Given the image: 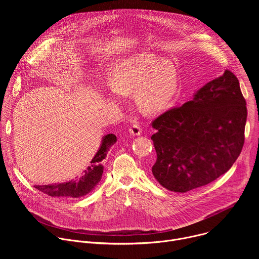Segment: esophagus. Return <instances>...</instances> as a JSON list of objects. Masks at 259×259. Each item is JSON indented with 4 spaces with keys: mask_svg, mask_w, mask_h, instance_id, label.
Instances as JSON below:
<instances>
[{
    "mask_svg": "<svg viewBox=\"0 0 259 259\" xmlns=\"http://www.w3.org/2000/svg\"><path fill=\"white\" fill-rule=\"evenodd\" d=\"M129 132H130V134H132L133 136H139V135H141V133H142L141 128H140V126H139L138 124H133L132 127L129 128Z\"/></svg>",
    "mask_w": 259,
    "mask_h": 259,
    "instance_id": "obj_1",
    "label": "esophagus"
}]
</instances>
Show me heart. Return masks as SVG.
<instances>
[{"label": "heart", "instance_id": "b5f03b06", "mask_svg": "<svg viewBox=\"0 0 259 259\" xmlns=\"http://www.w3.org/2000/svg\"><path fill=\"white\" fill-rule=\"evenodd\" d=\"M107 85L110 91L105 99L118 101L134 92L135 103L146 114H158L166 109L178 87L174 64L153 54H138L119 62L110 72Z\"/></svg>", "mask_w": 259, "mask_h": 259}]
</instances>
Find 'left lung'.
Segmentation results:
<instances>
[{
    "instance_id": "1",
    "label": "left lung",
    "mask_w": 259,
    "mask_h": 259,
    "mask_svg": "<svg viewBox=\"0 0 259 259\" xmlns=\"http://www.w3.org/2000/svg\"><path fill=\"white\" fill-rule=\"evenodd\" d=\"M246 120L239 80L227 69L197 90L191 101L153 122L155 178L176 193L212 182L228 172L240 156Z\"/></svg>"
}]
</instances>
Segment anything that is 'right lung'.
<instances>
[{
    "label": "right lung",
    "instance_id": "1",
    "mask_svg": "<svg viewBox=\"0 0 259 259\" xmlns=\"http://www.w3.org/2000/svg\"><path fill=\"white\" fill-rule=\"evenodd\" d=\"M116 142L117 137L115 134L104 135L97 153L90 162V165L80 176H77L76 179L51 184V186H34V188L51 197L81 198L88 195L93 192L101 180L103 173V165L101 162L105 159L110 147Z\"/></svg>",
    "mask_w": 259,
    "mask_h": 259
}]
</instances>
